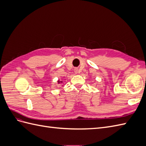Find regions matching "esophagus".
I'll list each match as a JSON object with an SVG mask.
<instances>
[{
	"label": "esophagus",
	"instance_id": "obj_1",
	"mask_svg": "<svg viewBox=\"0 0 146 146\" xmlns=\"http://www.w3.org/2000/svg\"><path fill=\"white\" fill-rule=\"evenodd\" d=\"M74 71H75V72H76V73H77V71H78V69H74Z\"/></svg>",
	"mask_w": 146,
	"mask_h": 146
}]
</instances>
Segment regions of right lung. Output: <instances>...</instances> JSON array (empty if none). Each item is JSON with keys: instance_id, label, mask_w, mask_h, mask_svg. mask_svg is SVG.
Instances as JSON below:
<instances>
[{"instance_id": "obj_1", "label": "right lung", "mask_w": 146, "mask_h": 146, "mask_svg": "<svg viewBox=\"0 0 146 146\" xmlns=\"http://www.w3.org/2000/svg\"><path fill=\"white\" fill-rule=\"evenodd\" d=\"M58 83H60V82H60V81H58Z\"/></svg>"}]
</instances>
